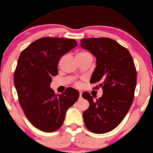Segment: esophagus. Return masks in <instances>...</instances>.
<instances>
[{"label":"esophagus","instance_id":"esophagus-1","mask_svg":"<svg viewBox=\"0 0 153 153\" xmlns=\"http://www.w3.org/2000/svg\"><path fill=\"white\" fill-rule=\"evenodd\" d=\"M82 91H79V97H80V98L82 97Z\"/></svg>","mask_w":153,"mask_h":153}]
</instances>
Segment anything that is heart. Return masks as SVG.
Returning <instances> with one entry per match:
<instances>
[{
    "label": "heart",
    "instance_id": "obj_1",
    "mask_svg": "<svg viewBox=\"0 0 153 153\" xmlns=\"http://www.w3.org/2000/svg\"><path fill=\"white\" fill-rule=\"evenodd\" d=\"M87 53H87V52H84V51L79 52V53L78 54H77V56H82V55H84V54H87ZM76 84L77 86H79V85H80V83H79V82H76Z\"/></svg>",
    "mask_w": 153,
    "mask_h": 153
}]
</instances>
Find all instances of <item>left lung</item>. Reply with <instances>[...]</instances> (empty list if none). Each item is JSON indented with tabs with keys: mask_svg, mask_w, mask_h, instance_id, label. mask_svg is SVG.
<instances>
[{
	"mask_svg": "<svg viewBox=\"0 0 153 153\" xmlns=\"http://www.w3.org/2000/svg\"><path fill=\"white\" fill-rule=\"evenodd\" d=\"M81 47L96 57V68L90 83H98L103 94L93 100L89 93L82 97L89 102L83 112L84 125L90 132L103 134L121 123L133 102L137 71L130 51L109 38H91L81 40Z\"/></svg>",
	"mask_w": 153,
	"mask_h": 153,
	"instance_id": "obj_1",
	"label": "left lung"
}]
</instances>
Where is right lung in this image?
Returning <instances> with one entry per match:
<instances>
[{"mask_svg": "<svg viewBox=\"0 0 153 153\" xmlns=\"http://www.w3.org/2000/svg\"><path fill=\"white\" fill-rule=\"evenodd\" d=\"M77 46L74 39L44 37L21 52L14 72V84L25 115L37 129L52 132L62 127L66 112L78 100L79 92L69 87L62 94L51 89L58 74L59 60Z\"/></svg>", "mask_w": 153, "mask_h": 153, "instance_id": "1", "label": "right lung"}]
</instances>
